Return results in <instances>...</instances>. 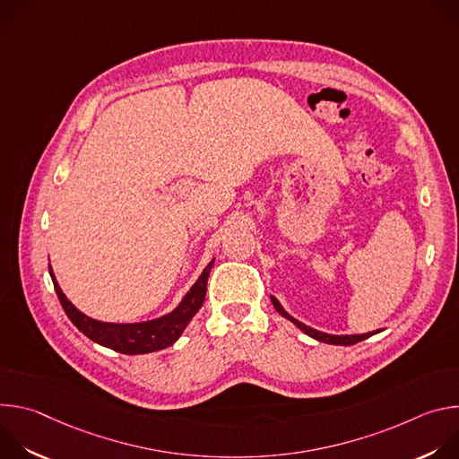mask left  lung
<instances>
[{
	"label": "left lung",
	"mask_w": 459,
	"mask_h": 459,
	"mask_svg": "<svg viewBox=\"0 0 459 459\" xmlns=\"http://www.w3.org/2000/svg\"><path fill=\"white\" fill-rule=\"evenodd\" d=\"M271 299H273V305H274V308L283 316V317H287L289 321H292L298 329H301L307 336H310V338H314V340H317V342H323V343H331V345H354V343H358V342H363V340H367V338H370V336H374L376 333H379V331H376V333H367V334H352V336H333V334H325V333H319V331H314V329H310V326H307V325H303L301 321H298V319H294L289 312H285L283 310V307L280 305V301L274 298V296H271Z\"/></svg>",
	"instance_id": "left-lung-1"
}]
</instances>
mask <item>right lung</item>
<instances>
[{"instance_id":"obj_1","label":"right lung","mask_w":459,"mask_h":459,"mask_svg":"<svg viewBox=\"0 0 459 459\" xmlns=\"http://www.w3.org/2000/svg\"><path fill=\"white\" fill-rule=\"evenodd\" d=\"M212 265H214V259L205 267L198 281L192 285V289L186 292L183 301L170 314L152 321L126 323V325L96 321L85 316L83 312H80L61 292L50 267L48 271L65 314H67L69 319L78 326L80 333H83L92 342L121 354H149V352H156L170 347L181 336V333L185 331V326L194 317V314L202 308L205 301L207 280Z\"/></svg>"}]
</instances>
